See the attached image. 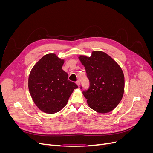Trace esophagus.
<instances>
[{"label":"esophagus","instance_id":"obj_1","mask_svg":"<svg viewBox=\"0 0 153 153\" xmlns=\"http://www.w3.org/2000/svg\"><path fill=\"white\" fill-rule=\"evenodd\" d=\"M76 84L78 87H79V86H80V81H79V80H77V81L76 82Z\"/></svg>","mask_w":153,"mask_h":153}]
</instances>
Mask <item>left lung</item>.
<instances>
[{
	"instance_id": "8db88e82",
	"label": "left lung",
	"mask_w": 153,
	"mask_h": 153,
	"mask_svg": "<svg viewBox=\"0 0 153 153\" xmlns=\"http://www.w3.org/2000/svg\"><path fill=\"white\" fill-rule=\"evenodd\" d=\"M90 82L83 91L89 107L100 114L112 111L121 101L124 92V76L121 68L102 51L92 52L91 57L80 55Z\"/></svg>"
}]
</instances>
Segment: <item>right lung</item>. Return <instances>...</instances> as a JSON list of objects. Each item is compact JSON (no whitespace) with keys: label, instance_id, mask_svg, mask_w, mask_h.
I'll return each instance as SVG.
<instances>
[{"label":"right lung","instance_id":"add662e5","mask_svg":"<svg viewBox=\"0 0 153 153\" xmlns=\"http://www.w3.org/2000/svg\"><path fill=\"white\" fill-rule=\"evenodd\" d=\"M64 60L55 53L39 59L32 68L28 80L31 98L40 110L47 114L59 112L68 103L78 86L68 80V73L62 67Z\"/></svg>","mask_w":153,"mask_h":153}]
</instances>
